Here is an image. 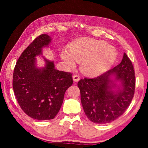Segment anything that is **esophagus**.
<instances>
[{
	"label": "esophagus",
	"mask_w": 148,
	"mask_h": 148,
	"mask_svg": "<svg viewBox=\"0 0 148 148\" xmlns=\"http://www.w3.org/2000/svg\"><path fill=\"white\" fill-rule=\"evenodd\" d=\"M72 78H73V81L74 82H77V81H79L80 79V77H79V76H77V75H74V76H72Z\"/></svg>",
	"instance_id": "esophagus-1"
}]
</instances>
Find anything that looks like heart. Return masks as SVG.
I'll return each mask as SVG.
<instances>
[{
	"label": "heart",
	"mask_w": 148,
	"mask_h": 148,
	"mask_svg": "<svg viewBox=\"0 0 148 148\" xmlns=\"http://www.w3.org/2000/svg\"><path fill=\"white\" fill-rule=\"evenodd\" d=\"M69 51H63L61 57L69 67H73L77 60L89 76H97L104 73L114 64L117 51L106 42L89 38H79L69 46Z\"/></svg>",
	"instance_id": "b5f03b06"
}]
</instances>
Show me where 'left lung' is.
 Masks as SVG:
<instances>
[{"mask_svg":"<svg viewBox=\"0 0 148 148\" xmlns=\"http://www.w3.org/2000/svg\"><path fill=\"white\" fill-rule=\"evenodd\" d=\"M77 86L88 118L99 124L111 122L123 114L134 97L132 64L125 53L119 65L97 77L81 79Z\"/></svg>","mask_w":148,"mask_h":148,"instance_id":"left-lung-1","label":"left lung"}]
</instances>
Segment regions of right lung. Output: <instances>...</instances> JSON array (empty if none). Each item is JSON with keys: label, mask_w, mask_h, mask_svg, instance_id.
I'll return each mask as SVG.
<instances>
[{"label": "right lung", "mask_w": 148, "mask_h": 148, "mask_svg": "<svg viewBox=\"0 0 148 148\" xmlns=\"http://www.w3.org/2000/svg\"><path fill=\"white\" fill-rule=\"evenodd\" d=\"M51 40L48 34L37 37L21 53L14 69L12 87L17 101L25 114L37 120L55 117L73 83L72 74L56 69L54 61L42 56L45 65L37 67L36 56L42 55Z\"/></svg>", "instance_id": "1"}]
</instances>
